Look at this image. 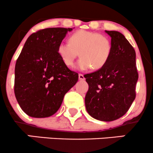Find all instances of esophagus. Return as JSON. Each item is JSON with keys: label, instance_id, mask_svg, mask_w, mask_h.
<instances>
[{"label": "esophagus", "instance_id": "1", "mask_svg": "<svg viewBox=\"0 0 153 153\" xmlns=\"http://www.w3.org/2000/svg\"><path fill=\"white\" fill-rule=\"evenodd\" d=\"M78 78H79V80H81V81H84L85 80V77L83 74H79L78 75Z\"/></svg>", "mask_w": 153, "mask_h": 153}]
</instances>
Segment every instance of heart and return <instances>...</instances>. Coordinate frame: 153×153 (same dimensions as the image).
Instances as JSON below:
<instances>
[{
  "mask_svg": "<svg viewBox=\"0 0 153 153\" xmlns=\"http://www.w3.org/2000/svg\"><path fill=\"white\" fill-rule=\"evenodd\" d=\"M112 45L107 36L97 32L78 30L71 35L69 42L59 44L57 52L67 67H72L76 58L81 56L76 67L86 70L92 67L94 70L102 68L111 54Z\"/></svg>",
  "mask_w": 153,
  "mask_h": 153,
  "instance_id": "b5f03b06",
  "label": "heart"
}]
</instances>
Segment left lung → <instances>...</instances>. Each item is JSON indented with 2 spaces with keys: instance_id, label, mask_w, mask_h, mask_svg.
Segmentation results:
<instances>
[{
  "instance_id": "obj_1",
  "label": "left lung",
  "mask_w": 153,
  "mask_h": 153,
  "mask_svg": "<svg viewBox=\"0 0 153 153\" xmlns=\"http://www.w3.org/2000/svg\"><path fill=\"white\" fill-rule=\"evenodd\" d=\"M105 32L111 37V54L102 68L84 75L89 84L85 105L93 118L111 122L125 115L131 107L139 74L133 46L120 32Z\"/></svg>"
}]
</instances>
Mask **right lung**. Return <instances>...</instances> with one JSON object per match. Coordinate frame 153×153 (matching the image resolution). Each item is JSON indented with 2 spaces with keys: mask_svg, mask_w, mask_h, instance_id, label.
I'll list each match as a JSON object with an SVG mask.
<instances>
[{
  "mask_svg": "<svg viewBox=\"0 0 153 153\" xmlns=\"http://www.w3.org/2000/svg\"><path fill=\"white\" fill-rule=\"evenodd\" d=\"M72 28H49L27 39L14 70V94L26 114L51 117L59 110L66 93L78 80L57 52L59 43Z\"/></svg>",
  "mask_w": 153,
  "mask_h": 153,
  "instance_id": "obj_1",
  "label": "right lung"
}]
</instances>
